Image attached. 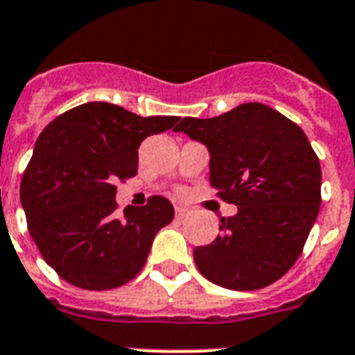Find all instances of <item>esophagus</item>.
<instances>
[{
	"mask_svg": "<svg viewBox=\"0 0 355 355\" xmlns=\"http://www.w3.org/2000/svg\"><path fill=\"white\" fill-rule=\"evenodd\" d=\"M187 214H189V207H186V205H175V216L177 218H184Z\"/></svg>",
	"mask_w": 355,
	"mask_h": 355,
	"instance_id": "esophagus-1",
	"label": "esophagus"
}]
</instances>
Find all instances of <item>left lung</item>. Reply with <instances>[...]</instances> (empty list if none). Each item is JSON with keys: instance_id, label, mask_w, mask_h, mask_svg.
Segmentation results:
<instances>
[{"instance_id": "1", "label": "left lung", "mask_w": 355, "mask_h": 355, "mask_svg": "<svg viewBox=\"0 0 355 355\" xmlns=\"http://www.w3.org/2000/svg\"><path fill=\"white\" fill-rule=\"evenodd\" d=\"M209 151V182L238 207L222 234L196 247L205 278L231 291L274 284L302 254L321 205V168L303 130L261 103L175 128Z\"/></svg>"}]
</instances>
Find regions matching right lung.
<instances>
[{
  "label": "right lung",
  "mask_w": 355,
  "mask_h": 355,
  "mask_svg": "<svg viewBox=\"0 0 355 355\" xmlns=\"http://www.w3.org/2000/svg\"><path fill=\"white\" fill-rule=\"evenodd\" d=\"M178 117H141L110 103H85L53 119L37 137L21 180L28 233L62 279L88 291L128 284L144 267L155 234L175 216L151 196L117 218V180L135 177L139 146Z\"/></svg>",
  "instance_id": "1"
}]
</instances>
